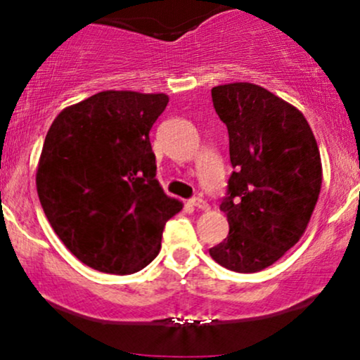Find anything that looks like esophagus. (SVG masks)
I'll list each match as a JSON object with an SVG mask.
<instances>
[{
	"mask_svg": "<svg viewBox=\"0 0 360 360\" xmlns=\"http://www.w3.org/2000/svg\"><path fill=\"white\" fill-rule=\"evenodd\" d=\"M189 203H191V206H194V208L203 210V212H208V210H210V205L206 203L205 200H201V198H193V200L189 201Z\"/></svg>",
	"mask_w": 360,
	"mask_h": 360,
	"instance_id": "obj_1",
	"label": "esophagus"
}]
</instances>
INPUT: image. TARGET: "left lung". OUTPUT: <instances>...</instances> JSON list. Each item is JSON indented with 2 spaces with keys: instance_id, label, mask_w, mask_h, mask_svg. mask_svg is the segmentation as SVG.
<instances>
[{
  "instance_id": "1",
  "label": "left lung",
  "mask_w": 360,
  "mask_h": 360,
  "mask_svg": "<svg viewBox=\"0 0 360 360\" xmlns=\"http://www.w3.org/2000/svg\"><path fill=\"white\" fill-rule=\"evenodd\" d=\"M212 98L233 172L220 205L230 232L210 255L230 271L259 272L303 237L323 179L320 150L303 113L262 86L220 84Z\"/></svg>"
}]
</instances>
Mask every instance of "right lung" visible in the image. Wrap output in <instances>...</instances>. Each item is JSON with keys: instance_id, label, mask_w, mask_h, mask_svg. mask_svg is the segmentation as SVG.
Returning a JSON list of instances; mask_svg holds the SVG:
<instances>
[{"instance_id": "add662e5", "label": "right lung", "mask_w": 360, "mask_h": 360, "mask_svg": "<svg viewBox=\"0 0 360 360\" xmlns=\"http://www.w3.org/2000/svg\"><path fill=\"white\" fill-rule=\"evenodd\" d=\"M169 96L101 91L57 115L37 167V193L62 243L86 266L134 274L157 257L183 203L155 179L148 131Z\"/></svg>"}]
</instances>
